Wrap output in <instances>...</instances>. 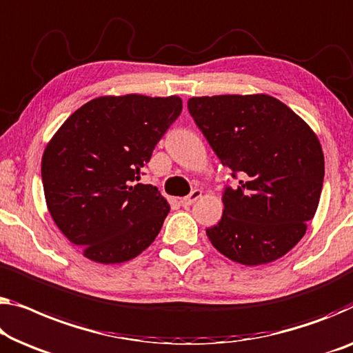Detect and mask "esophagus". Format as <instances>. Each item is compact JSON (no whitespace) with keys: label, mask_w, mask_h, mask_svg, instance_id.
<instances>
[{"label":"esophagus","mask_w":353,"mask_h":353,"mask_svg":"<svg viewBox=\"0 0 353 353\" xmlns=\"http://www.w3.org/2000/svg\"><path fill=\"white\" fill-rule=\"evenodd\" d=\"M198 198H201V190H193L188 196L182 198V206H192V204L196 201Z\"/></svg>","instance_id":"obj_1"}]
</instances>
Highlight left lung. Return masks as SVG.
I'll list each match as a JSON object with an SVG mask.
<instances>
[{
    "label": "left lung",
    "mask_w": 353,
    "mask_h": 353,
    "mask_svg": "<svg viewBox=\"0 0 353 353\" xmlns=\"http://www.w3.org/2000/svg\"><path fill=\"white\" fill-rule=\"evenodd\" d=\"M188 112L223 166L239 179L206 230L227 259L256 266L281 259L314 219L323 187L322 145L309 125L270 94L188 99Z\"/></svg>",
    "instance_id": "8db88e82"
}]
</instances>
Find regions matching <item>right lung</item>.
Wrapping results in <instances>:
<instances>
[{
    "label": "right lung",
    "mask_w": 353,
    "mask_h": 353,
    "mask_svg": "<svg viewBox=\"0 0 353 353\" xmlns=\"http://www.w3.org/2000/svg\"><path fill=\"white\" fill-rule=\"evenodd\" d=\"M182 112L179 97L94 98L60 126L41 163L49 212L88 260L138 256L160 233L170 204L138 183L141 170Z\"/></svg>",
    "instance_id": "obj_1"
}]
</instances>
